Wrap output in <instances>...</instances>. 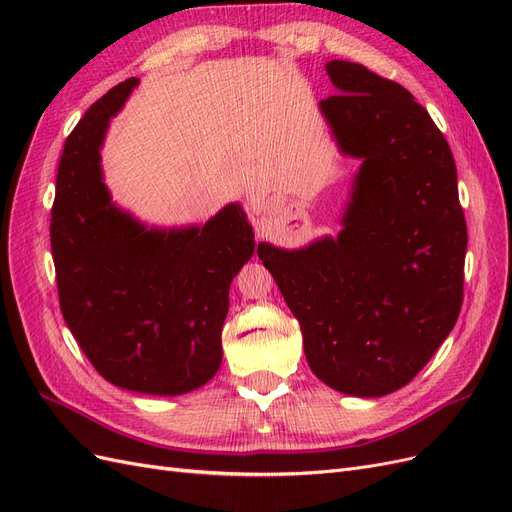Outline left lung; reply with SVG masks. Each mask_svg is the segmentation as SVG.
Instances as JSON below:
<instances>
[{"label":"left lung","instance_id":"8db88e82","mask_svg":"<svg viewBox=\"0 0 512 512\" xmlns=\"http://www.w3.org/2000/svg\"><path fill=\"white\" fill-rule=\"evenodd\" d=\"M320 102L342 153L361 160L337 239L258 258L301 324L305 359L331 389L382 397L406 386L453 331L468 230L444 134L406 87L352 61Z\"/></svg>","mask_w":512,"mask_h":512}]
</instances>
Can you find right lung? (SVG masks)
Here are the masks:
<instances>
[{"label": "right lung", "instance_id": "obj_1", "mask_svg": "<svg viewBox=\"0 0 512 512\" xmlns=\"http://www.w3.org/2000/svg\"><path fill=\"white\" fill-rule=\"evenodd\" d=\"M136 85H115L66 138L51 252L61 314L98 374L121 389L173 397L218 374L228 288L256 243L239 203L205 226L170 230H147L111 203L100 147Z\"/></svg>", "mask_w": 512, "mask_h": 512}]
</instances>
